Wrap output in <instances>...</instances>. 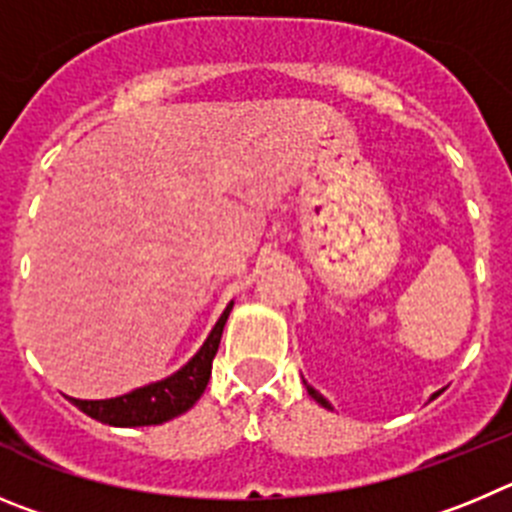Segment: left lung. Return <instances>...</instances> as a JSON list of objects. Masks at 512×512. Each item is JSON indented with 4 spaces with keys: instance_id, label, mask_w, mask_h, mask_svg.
<instances>
[{
    "instance_id": "1",
    "label": "left lung",
    "mask_w": 512,
    "mask_h": 512,
    "mask_svg": "<svg viewBox=\"0 0 512 512\" xmlns=\"http://www.w3.org/2000/svg\"><path fill=\"white\" fill-rule=\"evenodd\" d=\"M306 390H308V395H311V398L316 400V403H321V405H324V408H329V411H331V403H329V400L324 398V395L319 393V390H313L311 385H306Z\"/></svg>"
}]
</instances>
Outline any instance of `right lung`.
Returning a JSON list of instances; mask_svg holds the SVG:
<instances>
[{
	"instance_id": "obj_1",
	"label": "right lung",
	"mask_w": 512,
	"mask_h": 512,
	"mask_svg": "<svg viewBox=\"0 0 512 512\" xmlns=\"http://www.w3.org/2000/svg\"><path fill=\"white\" fill-rule=\"evenodd\" d=\"M232 306L234 303H229L224 308V313L219 316L214 329H211L204 347L188 359V365H183L181 370L173 372L170 377L160 382H150L145 388H137L127 395H119V398H71V403L81 408L86 416L96 418L101 423H109V426H158V423H165L170 418L186 413L204 395L206 385H209L211 362H214L216 349H219V342H222V331Z\"/></svg>"
}]
</instances>
